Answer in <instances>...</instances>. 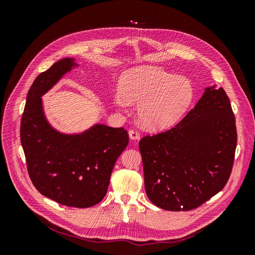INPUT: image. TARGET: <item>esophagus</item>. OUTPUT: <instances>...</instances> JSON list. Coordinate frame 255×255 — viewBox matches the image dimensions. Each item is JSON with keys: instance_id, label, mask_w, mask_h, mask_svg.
I'll use <instances>...</instances> for the list:
<instances>
[{"instance_id": "esophagus-1", "label": "esophagus", "mask_w": 255, "mask_h": 255, "mask_svg": "<svg viewBox=\"0 0 255 255\" xmlns=\"http://www.w3.org/2000/svg\"><path fill=\"white\" fill-rule=\"evenodd\" d=\"M128 135H129V138L132 140H135V139H138L139 138V132H138L137 128H130L128 130Z\"/></svg>"}]
</instances>
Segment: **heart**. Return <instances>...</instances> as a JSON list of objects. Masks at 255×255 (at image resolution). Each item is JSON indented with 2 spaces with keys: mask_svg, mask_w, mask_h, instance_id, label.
<instances>
[{
  "mask_svg": "<svg viewBox=\"0 0 255 255\" xmlns=\"http://www.w3.org/2000/svg\"><path fill=\"white\" fill-rule=\"evenodd\" d=\"M114 102L119 109L140 103L138 113L145 127L156 128L173 125L188 109L194 87L185 76H176L159 67H140L121 75Z\"/></svg>",
  "mask_w": 255,
  "mask_h": 255,
  "instance_id": "heart-1",
  "label": "heart"
}]
</instances>
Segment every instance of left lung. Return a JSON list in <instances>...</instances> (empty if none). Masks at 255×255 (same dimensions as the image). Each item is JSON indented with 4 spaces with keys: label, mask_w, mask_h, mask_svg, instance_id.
<instances>
[{
    "label": "left lung",
    "mask_w": 255,
    "mask_h": 255,
    "mask_svg": "<svg viewBox=\"0 0 255 255\" xmlns=\"http://www.w3.org/2000/svg\"><path fill=\"white\" fill-rule=\"evenodd\" d=\"M236 144L229 97L207 88L177 125L140 139L146 196L163 210H195L226 186Z\"/></svg>",
    "instance_id": "left-lung-1"
}]
</instances>
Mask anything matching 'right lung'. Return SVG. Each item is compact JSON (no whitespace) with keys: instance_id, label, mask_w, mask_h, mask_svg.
Listing matches in <instances>:
<instances>
[{"instance_id":"add662e5","label":"right lung","mask_w":255,"mask_h":255,"mask_svg":"<svg viewBox=\"0 0 255 255\" xmlns=\"http://www.w3.org/2000/svg\"><path fill=\"white\" fill-rule=\"evenodd\" d=\"M58 60L30 86L21 118L20 138L30 181L41 195L85 208L105 197L115 163L128 143L125 128L98 125L82 135L55 132L45 120L41 96L72 67Z\"/></svg>"}]
</instances>
